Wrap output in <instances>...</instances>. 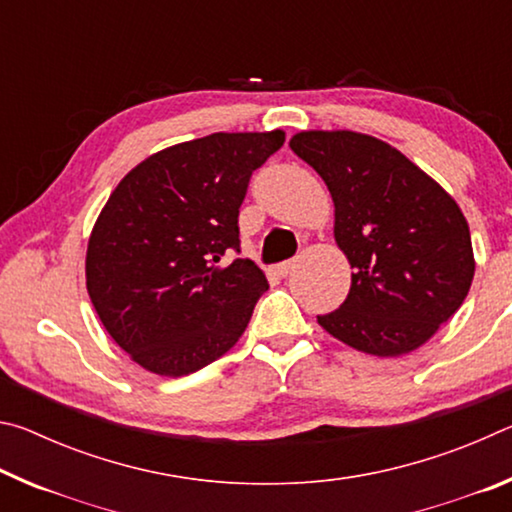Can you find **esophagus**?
Listing matches in <instances>:
<instances>
[{"label": "esophagus", "mask_w": 512, "mask_h": 512, "mask_svg": "<svg viewBox=\"0 0 512 512\" xmlns=\"http://www.w3.org/2000/svg\"><path fill=\"white\" fill-rule=\"evenodd\" d=\"M293 268H296V262H293V259H289V262H282V264H277V273H280L282 277H287Z\"/></svg>", "instance_id": "obj_1"}]
</instances>
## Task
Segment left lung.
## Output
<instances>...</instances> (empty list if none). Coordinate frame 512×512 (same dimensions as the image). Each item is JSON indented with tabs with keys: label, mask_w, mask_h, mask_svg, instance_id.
<instances>
[{
	"label": "left lung",
	"mask_w": 512,
	"mask_h": 512,
	"mask_svg": "<svg viewBox=\"0 0 512 512\" xmlns=\"http://www.w3.org/2000/svg\"><path fill=\"white\" fill-rule=\"evenodd\" d=\"M289 146L325 180L336 246L354 268L348 298L318 325L375 357L418 350L470 291L474 250L461 207L372 135L300 131Z\"/></svg>",
	"instance_id": "obj_1"
}]
</instances>
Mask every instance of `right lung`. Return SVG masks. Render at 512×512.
Wrapping results in <instances>:
<instances>
[{
  "instance_id": "obj_1",
  "label": "right lung",
  "mask_w": 512,
  "mask_h": 512,
  "mask_svg": "<svg viewBox=\"0 0 512 512\" xmlns=\"http://www.w3.org/2000/svg\"><path fill=\"white\" fill-rule=\"evenodd\" d=\"M284 131L212 133L149 155L94 221L85 287L106 332L137 366L183 377L223 357L266 275L239 253V207Z\"/></svg>"
}]
</instances>
